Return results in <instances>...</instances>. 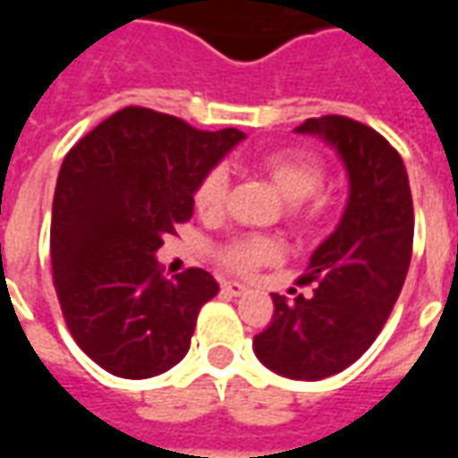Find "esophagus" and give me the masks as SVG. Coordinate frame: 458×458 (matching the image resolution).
Masks as SVG:
<instances>
[{
    "label": "esophagus",
    "instance_id": "obj_1",
    "mask_svg": "<svg viewBox=\"0 0 458 458\" xmlns=\"http://www.w3.org/2000/svg\"><path fill=\"white\" fill-rule=\"evenodd\" d=\"M223 292L230 294V297H242V294H248V287L240 284V282H225V284H223Z\"/></svg>",
    "mask_w": 458,
    "mask_h": 458
}]
</instances>
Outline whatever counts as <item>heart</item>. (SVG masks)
Segmentation results:
<instances>
[{"label":"heart","instance_id":"heart-1","mask_svg":"<svg viewBox=\"0 0 458 458\" xmlns=\"http://www.w3.org/2000/svg\"><path fill=\"white\" fill-rule=\"evenodd\" d=\"M258 169L267 176L279 196L292 203L289 220L297 228L307 230L317 225L324 213V203L318 199L311 200V196L324 186V179H327V169L321 159L307 151H272L258 161ZM225 196H228V171L223 166H213L196 183L193 206L203 218H216L225 206ZM301 199L305 200L304 204L301 203ZM279 258H282V250L277 242L272 238H259V235L233 240L230 245L220 250L223 265L240 275H252L255 269L265 265H275Z\"/></svg>","mask_w":458,"mask_h":458}]
</instances>
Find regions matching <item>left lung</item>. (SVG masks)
Listing matches in <instances>:
<instances>
[{
  "instance_id": "obj_1",
  "label": "left lung",
  "mask_w": 458,
  "mask_h": 458,
  "mask_svg": "<svg viewBox=\"0 0 458 458\" xmlns=\"http://www.w3.org/2000/svg\"><path fill=\"white\" fill-rule=\"evenodd\" d=\"M294 131L314 134L336 151L348 174V203L299 279L317 282L314 294L292 301L272 294V324L252 348L272 373L321 380L370 348L403 292L412 259V193L403 157L360 122L327 114Z\"/></svg>"
}]
</instances>
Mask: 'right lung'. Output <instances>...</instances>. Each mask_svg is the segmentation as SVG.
Returning a JSON list of instances; mask_svg holds the SVG:
<instances>
[{"label": "right lung", "instance_id": "obj_1", "mask_svg": "<svg viewBox=\"0 0 458 458\" xmlns=\"http://www.w3.org/2000/svg\"><path fill=\"white\" fill-rule=\"evenodd\" d=\"M245 131H200L124 107L65 154L51 213L54 287L75 344L107 373L144 380L189 353L218 282L199 267L166 279L157 250L193 216V189Z\"/></svg>", "mask_w": 458, "mask_h": 458}]
</instances>
